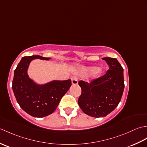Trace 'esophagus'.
<instances>
[{"label": "esophagus", "instance_id": "esophagus-1", "mask_svg": "<svg viewBox=\"0 0 147 147\" xmlns=\"http://www.w3.org/2000/svg\"><path fill=\"white\" fill-rule=\"evenodd\" d=\"M78 80L77 78H76L75 77H73V78L71 80V83H72V85H78Z\"/></svg>", "mask_w": 147, "mask_h": 147}]
</instances>
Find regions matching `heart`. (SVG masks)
<instances>
[{"label": "heart", "mask_w": 147, "mask_h": 147, "mask_svg": "<svg viewBox=\"0 0 147 147\" xmlns=\"http://www.w3.org/2000/svg\"><path fill=\"white\" fill-rule=\"evenodd\" d=\"M76 73L81 76H86L89 74L92 73V78H97L102 73L101 69L97 68L95 66L83 67L76 70Z\"/></svg>", "instance_id": "b5f03b06"}]
</instances>
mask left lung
<instances>
[{"instance_id": "obj_1", "label": "left lung", "mask_w": 147, "mask_h": 147, "mask_svg": "<svg viewBox=\"0 0 147 147\" xmlns=\"http://www.w3.org/2000/svg\"><path fill=\"white\" fill-rule=\"evenodd\" d=\"M109 69L104 76L88 83L80 81L82 94L78 105L84 113L94 117H105L117 107L123 95V68L117 59L104 57Z\"/></svg>"}]
</instances>
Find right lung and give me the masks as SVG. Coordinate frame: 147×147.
<instances>
[{
  "label": "right lung",
  "mask_w": 147,
  "mask_h": 147,
  "mask_svg": "<svg viewBox=\"0 0 147 147\" xmlns=\"http://www.w3.org/2000/svg\"><path fill=\"white\" fill-rule=\"evenodd\" d=\"M34 59L49 61L51 58L40 55L23 57L14 70L12 90L21 108L35 117L51 114L57 108L62 96L71 86V80H52L38 84L28 74L30 62Z\"/></svg>",
  "instance_id": "add662e5"
}]
</instances>
